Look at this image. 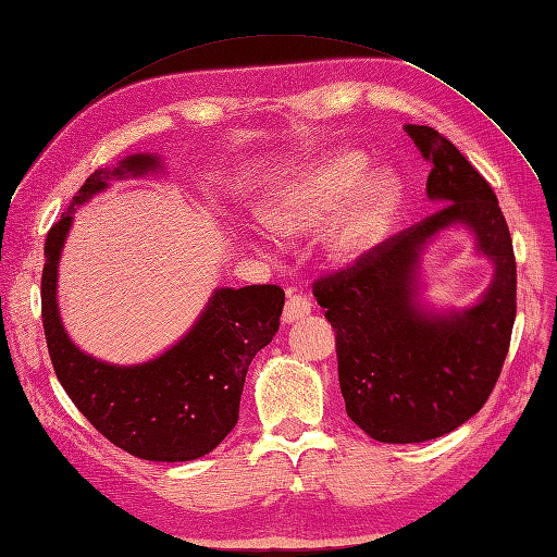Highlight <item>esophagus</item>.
<instances>
[{
	"mask_svg": "<svg viewBox=\"0 0 557 557\" xmlns=\"http://www.w3.org/2000/svg\"><path fill=\"white\" fill-rule=\"evenodd\" d=\"M309 311H311V302H309L305 296H300V294H288V296H286L284 311H282V321H284V323H296V321L305 319Z\"/></svg>",
	"mask_w": 557,
	"mask_h": 557,
	"instance_id": "obj_1",
	"label": "esophagus"
}]
</instances>
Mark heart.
<instances>
[{
	"instance_id": "b5f03b06",
	"label": "heart",
	"mask_w": 557,
	"mask_h": 557,
	"mask_svg": "<svg viewBox=\"0 0 557 557\" xmlns=\"http://www.w3.org/2000/svg\"><path fill=\"white\" fill-rule=\"evenodd\" d=\"M361 173L364 159L359 154H334L305 180L277 193L265 207V225L288 238L321 227L348 200ZM357 188L327 238V248L338 261H352L373 250L389 230L400 202V182L392 173L377 171Z\"/></svg>"
}]
</instances>
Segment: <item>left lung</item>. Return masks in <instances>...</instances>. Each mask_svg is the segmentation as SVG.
<instances>
[{
  "label": "left lung",
  "instance_id": "8db88e82",
  "mask_svg": "<svg viewBox=\"0 0 557 557\" xmlns=\"http://www.w3.org/2000/svg\"><path fill=\"white\" fill-rule=\"evenodd\" d=\"M405 132L430 163L425 190L442 209L313 282V298L336 330L346 412L382 444L437 440L478 414L494 392L517 317V261L496 193L440 132ZM457 222L474 230L479 251L495 261V280L469 310L423 312L416 302L420 250Z\"/></svg>",
  "mask_w": 557,
  "mask_h": 557
}]
</instances>
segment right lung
I'll list each match as a JSON object with an SVG mask.
<instances>
[{
  "label": "right lung",
  "mask_w": 557,
  "mask_h": 557,
  "mask_svg": "<svg viewBox=\"0 0 557 557\" xmlns=\"http://www.w3.org/2000/svg\"><path fill=\"white\" fill-rule=\"evenodd\" d=\"M157 168V157L134 154L113 171L92 173L47 232L42 327L61 386L95 430L134 457L188 462L211 453L234 430L250 361L280 330L282 288H219L180 344L136 367H113L82 352L63 330L57 305L59 259L72 211L104 190L109 177H138Z\"/></svg>",
  "instance_id": "obj_1"
}]
</instances>
